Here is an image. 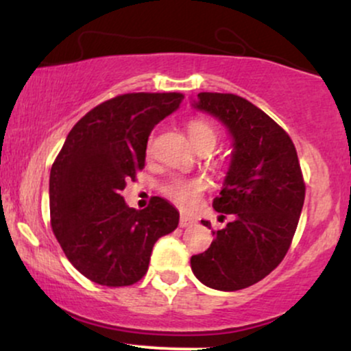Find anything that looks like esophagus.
<instances>
[{
	"label": "esophagus",
	"instance_id": "1",
	"mask_svg": "<svg viewBox=\"0 0 351 351\" xmlns=\"http://www.w3.org/2000/svg\"><path fill=\"white\" fill-rule=\"evenodd\" d=\"M195 223H196V221L193 219V217H188L184 215L180 217V228H189V226H193Z\"/></svg>",
	"mask_w": 351,
	"mask_h": 351
}]
</instances>
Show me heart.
<instances>
[{
    "label": "heart",
    "instance_id": "obj_1",
    "mask_svg": "<svg viewBox=\"0 0 351 351\" xmlns=\"http://www.w3.org/2000/svg\"><path fill=\"white\" fill-rule=\"evenodd\" d=\"M189 140L196 148L215 147L217 140V128L215 123L206 119H191L186 125ZM153 138L148 140L147 153H152ZM208 189V181L201 176H171L160 186V191L167 199L175 203L176 206L189 209L198 203L201 196Z\"/></svg>",
    "mask_w": 351,
    "mask_h": 351
}]
</instances>
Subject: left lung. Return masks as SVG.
Masks as SVG:
<instances>
[{"instance_id":"8db88e82","label":"left lung","mask_w":351,"mask_h":351,"mask_svg":"<svg viewBox=\"0 0 351 351\" xmlns=\"http://www.w3.org/2000/svg\"><path fill=\"white\" fill-rule=\"evenodd\" d=\"M195 106L217 117L234 138L224 188L213 201L221 217L234 221L213 231L215 241L191 257V269L208 287L241 291L269 276L291 247L305 199L304 175L287 132L249 100L201 92Z\"/></svg>"}]
</instances>
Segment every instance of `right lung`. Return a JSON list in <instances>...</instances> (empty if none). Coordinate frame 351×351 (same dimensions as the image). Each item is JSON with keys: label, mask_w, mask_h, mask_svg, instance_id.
Returning a JSON list of instances; mask_svg holds the SVG:
<instances>
[{"label": "right lung", "mask_w": 351, "mask_h": 351, "mask_svg": "<svg viewBox=\"0 0 351 351\" xmlns=\"http://www.w3.org/2000/svg\"><path fill=\"white\" fill-rule=\"evenodd\" d=\"M180 92L122 94L72 127L49 178L51 228L64 254L87 279L107 287L138 282L152 249L178 226L180 213L153 196L128 208L122 191L145 167L153 127L180 107Z\"/></svg>", "instance_id": "obj_1"}]
</instances>
